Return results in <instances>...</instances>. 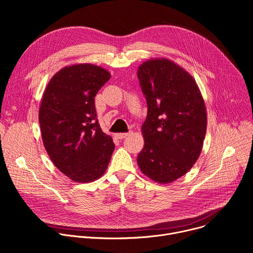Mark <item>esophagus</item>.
<instances>
[{
	"label": "esophagus",
	"mask_w": 253,
	"mask_h": 253,
	"mask_svg": "<svg viewBox=\"0 0 253 253\" xmlns=\"http://www.w3.org/2000/svg\"><path fill=\"white\" fill-rule=\"evenodd\" d=\"M130 135V132H127V133H118V134H116V136L119 138V139H124V138H126L127 136H129Z\"/></svg>",
	"instance_id": "1"
}]
</instances>
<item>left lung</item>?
Here are the masks:
<instances>
[{
	"label": "left lung",
	"instance_id": "8db88e82",
	"mask_svg": "<svg viewBox=\"0 0 253 253\" xmlns=\"http://www.w3.org/2000/svg\"><path fill=\"white\" fill-rule=\"evenodd\" d=\"M137 76L148 108L137 163L155 182L170 183L200 155L207 123L204 100L192 76L170 60L144 62Z\"/></svg>",
	"mask_w": 253,
	"mask_h": 253
}]
</instances>
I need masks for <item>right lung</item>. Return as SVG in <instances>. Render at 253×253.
Listing matches in <instances>:
<instances>
[{
	"label": "right lung",
	"instance_id": "1",
	"mask_svg": "<svg viewBox=\"0 0 253 253\" xmlns=\"http://www.w3.org/2000/svg\"><path fill=\"white\" fill-rule=\"evenodd\" d=\"M107 70L78 64L50 80L39 110L45 149L54 165L75 182H92L106 171L115 148L98 122L95 96L110 79Z\"/></svg>",
	"mask_w": 253,
	"mask_h": 253
}]
</instances>
